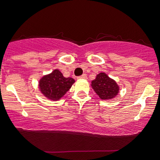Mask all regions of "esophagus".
I'll list each match as a JSON object with an SVG mask.
<instances>
[{
  "instance_id": "obj_1",
  "label": "esophagus",
  "mask_w": 160,
  "mask_h": 160,
  "mask_svg": "<svg viewBox=\"0 0 160 160\" xmlns=\"http://www.w3.org/2000/svg\"><path fill=\"white\" fill-rule=\"evenodd\" d=\"M78 79H87V77H86V74H82L81 76L78 77Z\"/></svg>"
}]
</instances>
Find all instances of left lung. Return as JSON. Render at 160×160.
Masks as SVG:
<instances>
[{
	"mask_svg": "<svg viewBox=\"0 0 160 160\" xmlns=\"http://www.w3.org/2000/svg\"><path fill=\"white\" fill-rule=\"evenodd\" d=\"M91 86L95 93L102 100L113 98L120 91V87L117 82L103 72L97 74L95 80L92 81Z\"/></svg>",
	"mask_w": 160,
	"mask_h": 160,
	"instance_id": "8db88e82",
	"label": "left lung"
}]
</instances>
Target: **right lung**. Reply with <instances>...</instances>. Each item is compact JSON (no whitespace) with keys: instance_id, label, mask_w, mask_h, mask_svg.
Here are the masks:
<instances>
[{"instance_id":"add662e5","label":"right lung","mask_w":160,"mask_h":160,"mask_svg":"<svg viewBox=\"0 0 160 160\" xmlns=\"http://www.w3.org/2000/svg\"><path fill=\"white\" fill-rule=\"evenodd\" d=\"M75 80L71 78H65L59 70L56 69L50 74L45 75L39 80L40 92L52 101H58L71 89Z\"/></svg>"}]
</instances>
